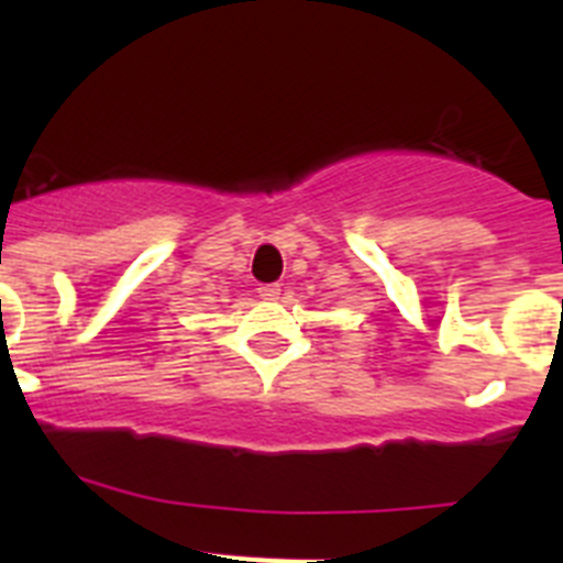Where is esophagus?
<instances>
[{
    "label": "esophagus",
    "instance_id": "34e87169",
    "mask_svg": "<svg viewBox=\"0 0 563 563\" xmlns=\"http://www.w3.org/2000/svg\"><path fill=\"white\" fill-rule=\"evenodd\" d=\"M258 296L267 298V301H276L282 296V287L278 285H258Z\"/></svg>",
    "mask_w": 563,
    "mask_h": 563
}]
</instances>
